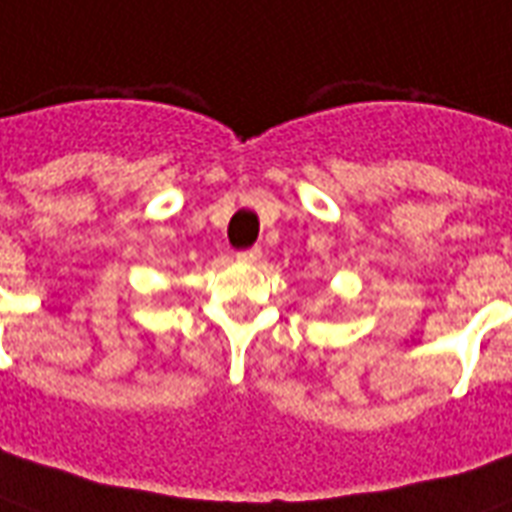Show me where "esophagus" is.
Instances as JSON below:
<instances>
[{
	"mask_svg": "<svg viewBox=\"0 0 512 512\" xmlns=\"http://www.w3.org/2000/svg\"><path fill=\"white\" fill-rule=\"evenodd\" d=\"M241 260V263H257L260 257H263V249L260 247H252V249H244V252H239L236 255Z\"/></svg>",
	"mask_w": 512,
	"mask_h": 512,
	"instance_id": "obj_1",
	"label": "esophagus"
}]
</instances>
